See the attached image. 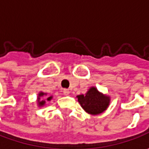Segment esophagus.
<instances>
[{
	"label": "esophagus",
	"mask_w": 149,
	"mask_h": 149,
	"mask_svg": "<svg viewBox=\"0 0 149 149\" xmlns=\"http://www.w3.org/2000/svg\"><path fill=\"white\" fill-rule=\"evenodd\" d=\"M63 93H64V95H70V90L67 89H64V90H63Z\"/></svg>",
	"instance_id": "obj_1"
}]
</instances>
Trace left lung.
<instances>
[{
  "label": "left lung",
  "mask_w": 149,
  "mask_h": 149,
  "mask_svg": "<svg viewBox=\"0 0 149 149\" xmlns=\"http://www.w3.org/2000/svg\"><path fill=\"white\" fill-rule=\"evenodd\" d=\"M78 101L81 107L90 114H100L106 110L109 104V97L100 93L98 89L92 87L85 95H78Z\"/></svg>",
  "instance_id": "obj_1"
}]
</instances>
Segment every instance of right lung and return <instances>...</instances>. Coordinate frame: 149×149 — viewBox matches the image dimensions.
<instances>
[{
    "label": "right lung",
    "mask_w": 149,
    "mask_h": 149,
    "mask_svg": "<svg viewBox=\"0 0 149 149\" xmlns=\"http://www.w3.org/2000/svg\"><path fill=\"white\" fill-rule=\"evenodd\" d=\"M45 95L46 94H45V93H42V92H40L39 95H38V104H39V106H43L45 104V100H47V101H49V100L52 99V97L50 96V97H45ZM45 97L44 100H42V97Z\"/></svg>",
    "instance_id": "1"
}]
</instances>
